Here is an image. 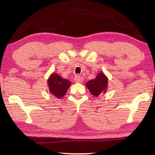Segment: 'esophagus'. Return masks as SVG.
I'll return each mask as SVG.
<instances>
[{
  "mask_svg": "<svg viewBox=\"0 0 155 155\" xmlns=\"http://www.w3.org/2000/svg\"><path fill=\"white\" fill-rule=\"evenodd\" d=\"M74 81L76 83H83V78L82 77H81V76L77 74L74 77Z\"/></svg>",
  "mask_w": 155,
  "mask_h": 155,
  "instance_id": "34e87169",
  "label": "esophagus"
}]
</instances>
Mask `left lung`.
Wrapping results in <instances>:
<instances>
[{
	"label": "left lung",
	"mask_w": 155,
	"mask_h": 155,
	"mask_svg": "<svg viewBox=\"0 0 155 155\" xmlns=\"http://www.w3.org/2000/svg\"><path fill=\"white\" fill-rule=\"evenodd\" d=\"M86 87L94 96H98L102 93H105L108 87V78L103 72H99L96 77L89 81Z\"/></svg>",
	"instance_id": "left-lung-1"
}]
</instances>
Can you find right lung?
Segmentation results:
<instances>
[{"instance_id": "1", "label": "right lung", "mask_w": 155, "mask_h": 155, "mask_svg": "<svg viewBox=\"0 0 155 155\" xmlns=\"http://www.w3.org/2000/svg\"><path fill=\"white\" fill-rule=\"evenodd\" d=\"M50 93L57 97L61 98L65 96L68 88L71 85V82L65 78H63L57 73H52L47 80Z\"/></svg>"}]
</instances>
